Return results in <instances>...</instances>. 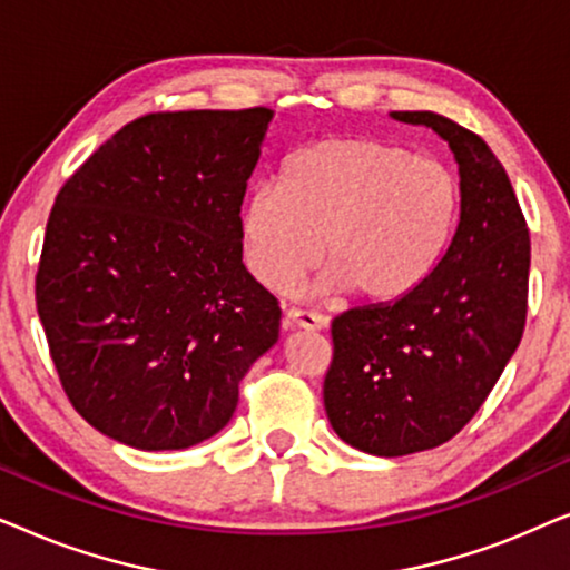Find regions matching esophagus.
I'll list each match as a JSON object with an SVG mask.
<instances>
[{
    "mask_svg": "<svg viewBox=\"0 0 570 570\" xmlns=\"http://www.w3.org/2000/svg\"><path fill=\"white\" fill-rule=\"evenodd\" d=\"M285 324L298 326V330H306V332H318V330H326V326H330V318L322 314H314V311L291 308L285 314Z\"/></svg>",
    "mask_w": 570,
    "mask_h": 570,
    "instance_id": "obj_1",
    "label": "esophagus"
}]
</instances>
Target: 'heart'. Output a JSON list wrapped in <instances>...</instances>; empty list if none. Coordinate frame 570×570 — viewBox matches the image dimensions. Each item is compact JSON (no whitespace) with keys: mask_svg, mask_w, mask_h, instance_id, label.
Here are the masks:
<instances>
[{"mask_svg":"<svg viewBox=\"0 0 570 570\" xmlns=\"http://www.w3.org/2000/svg\"><path fill=\"white\" fill-rule=\"evenodd\" d=\"M462 186L439 160L371 137H330L293 153L277 184L238 209L240 256L267 291H291L316 259L314 293L368 303L407 298L454 240Z\"/></svg>","mask_w":570,"mask_h":570,"instance_id":"obj_1","label":"heart"}]
</instances>
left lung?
I'll return each instance as SVG.
<instances>
[{"mask_svg": "<svg viewBox=\"0 0 570 570\" xmlns=\"http://www.w3.org/2000/svg\"><path fill=\"white\" fill-rule=\"evenodd\" d=\"M449 142L462 213L423 287L332 322L324 407L334 433L373 456L435 449L482 407L527 322L529 230L501 160L474 131L433 111H392Z\"/></svg>", "mask_w": 570, "mask_h": 570, "instance_id": "1", "label": "left lung"}]
</instances>
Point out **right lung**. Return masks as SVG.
Returning <instances> with one entry per match:
<instances>
[{"label":"right lung","mask_w":570,"mask_h":570,"mask_svg":"<svg viewBox=\"0 0 570 570\" xmlns=\"http://www.w3.org/2000/svg\"><path fill=\"white\" fill-rule=\"evenodd\" d=\"M272 119L269 108L142 116L59 191L38 316L69 402L124 446L213 439L279 337L277 298L238 238Z\"/></svg>","instance_id":"obj_1"}]
</instances>
